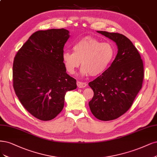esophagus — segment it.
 Segmentation results:
<instances>
[{
    "instance_id": "obj_1",
    "label": "esophagus",
    "mask_w": 157,
    "mask_h": 157,
    "mask_svg": "<svg viewBox=\"0 0 157 157\" xmlns=\"http://www.w3.org/2000/svg\"><path fill=\"white\" fill-rule=\"evenodd\" d=\"M77 85L79 88H85L86 86H87V83L86 82H80V81H77Z\"/></svg>"
}]
</instances>
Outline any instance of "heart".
<instances>
[{
    "label": "heart",
    "mask_w": 157,
    "mask_h": 157,
    "mask_svg": "<svg viewBox=\"0 0 157 157\" xmlns=\"http://www.w3.org/2000/svg\"><path fill=\"white\" fill-rule=\"evenodd\" d=\"M73 51H65L62 60L69 74H74L82 63L81 74L97 76L109 67L114 56V49L109 43H101L93 37H83L73 45Z\"/></svg>",
    "instance_id": "1"
}]
</instances>
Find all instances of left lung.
I'll return each instance as SVG.
<instances>
[{
  "instance_id": "1",
  "label": "left lung",
  "mask_w": 157,
  "mask_h": 157,
  "mask_svg": "<svg viewBox=\"0 0 157 157\" xmlns=\"http://www.w3.org/2000/svg\"><path fill=\"white\" fill-rule=\"evenodd\" d=\"M97 32L114 41L118 49L111 66L88 84L94 93L89 102L91 113L98 120L110 121L120 117L132 106L142 86L144 64L137 48L126 36Z\"/></svg>"
}]
</instances>
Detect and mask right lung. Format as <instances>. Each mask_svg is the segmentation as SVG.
Listing matches in <instances>:
<instances>
[{"label": "right lung", "mask_w": 157, "mask_h": 157, "mask_svg": "<svg viewBox=\"0 0 157 157\" xmlns=\"http://www.w3.org/2000/svg\"><path fill=\"white\" fill-rule=\"evenodd\" d=\"M64 29L37 31L18 51L13 64V86L21 103L42 121L51 120L63 108L65 95L77 88L62 60L69 37Z\"/></svg>", "instance_id": "obj_1"}]
</instances>
